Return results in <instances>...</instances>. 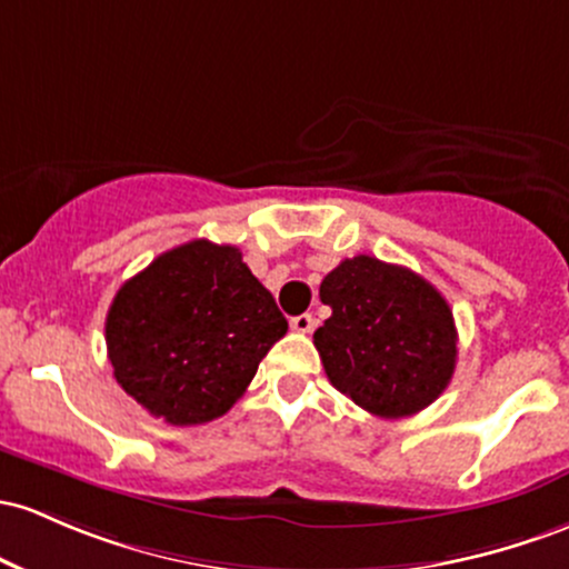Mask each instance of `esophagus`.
I'll return each instance as SVG.
<instances>
[{
    "mask_svg": "<svg viewBox=\"0 0 569 569\" xmlns=\"http://www.w3.org/2000/svg\"><path fill=\"white\" fill-rule=\"evenodd\" d=\"M313 327H316V318L310 316V313H302V316L291 318V329H295V332H299V335L313 332Z\"/></svg>",
    "mask_w": 569,
    "mask_h": 569,
    "instance_id": "obj_1",
    "label": "esophagus"
}]
</instances>
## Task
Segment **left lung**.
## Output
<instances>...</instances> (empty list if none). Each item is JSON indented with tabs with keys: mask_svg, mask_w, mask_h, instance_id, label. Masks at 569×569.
<instances>
[{
	"mask_svg": "<svg viewBox=\"0 0 569 569\" xmlns=\"http://www.w3.org/2000/svg\"><path fill=\"white\" fill-rule=\"evenodd\" d=\"M321 302L332 308L313 335L323 370L367 413L413 416L451 383L457 323L421 274L361 253L321 280Z\"/></svg>",
	"mask_w": 569,
	"mask_h": 569,
	"instance_id": "left-lung-1",
	"label": "left lung"
}]
</instances>
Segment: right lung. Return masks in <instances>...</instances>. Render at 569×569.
I'll use <instances>...</instances> for the list:
<instances>
[{
	"instance_id": "1",
	"label": "right lung",
	"mask_w": 569,
	"mask_h": 569,
	"mask_svg": "<svg viewBox=\"0 0 569 569\" xmlns=\"http://www.w3.org/2000/svg\"><path fill=\"white\" fill-rule=\"evenodd\" d=\"M289 321L240 248L191 240L118 289L104 321L121 389L172 427L223 416Z\"/></svg>"
}]
</instances>
